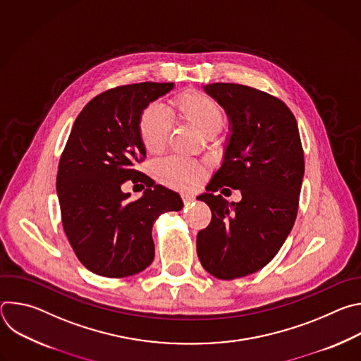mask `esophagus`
Returning a JSON list of instances; mask_svg holds the SVG:
<instances>
[{
    "label": "esophagus",
    "instance_id": "1",
    "mask_svg": "<svg viewBox=\"0 0 361 361\" xmlns=\"http://www.w3.org/2000/svg\"><path fill=\"white\" fill-rule=\"evenodd\" d=\"M181 198H183L184 204H190V202H192V201L195 200V197H194L192 194H188V192H184V194H181Z\"/></svg>",
    "mask_w": 361,
    "mask_h": 361
}]
</instances>
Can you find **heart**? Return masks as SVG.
Wrapping results in <instances>:
<instances>
[{
  "mask_svg": "<svg viewBox=\"0 0 361 361\" xmlns=\"http://www.w3.org/2000/svg\"><path fill=\"white\" fill-rule=\"evenodd\" d=\"M173 114L181 121L194 127L204 137L216 135L224 126V110L216 99L198 90L180 92L170 101ZM171 124L167 114L159 106H147L138 116V138L149 154H159L164 149ZM157 178L173 188L188 190L200 184L204 169L194 161L180 157H169L157 164Z\"/></svg>",
  "mask_w": 361,
  "mask_h": 361,
  "instance_id": "b5f03b06",
  "label": "heart"
}]
</instances>
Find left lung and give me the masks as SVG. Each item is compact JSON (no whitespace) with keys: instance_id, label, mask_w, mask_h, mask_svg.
<instances>
[{"instance_id":"left-lung-1","label":"left lung","mask_w":361,"mask_h":361,"mask_svg":"<svg viewBox=\"0 0 361 361\" xmlns=\"http://www.w3.org/2000/svg\"><path fill=\"white\" fill-rule=\"evenodd\" d=\"M226 109L231 137L207 191L212 221L197 235L204 270L220 280L245 277L267 266L290 234L304 176L297 121L284 102L257 88L216 82L205 87ZM240 189V203L214 192ZM223 191V192H224Z\"/></svg>"}]
</instances>
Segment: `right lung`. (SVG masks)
<instances>
[{"mask_svg": "<svg viewBox=\"0 0 361 361\" xmlns=\"http://www.w3.org/2000/svg\"><path fill=\"white\" fill-rule=\"evenodd\" d=\"M173 82H138L94 97L75 118L60 157L57 194L66 235L90 271L123 279L154 259L151 228L161 214L183 209L180 195L135 169L145 149L137 120ZM126 180L147 188L138 200L121 191Z\"/></svg>", "mask_w": 361, "mask_h": 361, "instance_id": "add662e5", "label": "right lung"}]
</instances>
